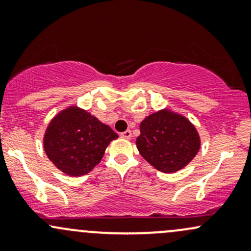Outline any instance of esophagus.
I'll list each match as a JSON object with an SVG mask.
<instances>
[{"label":"esophagus","mask_w":251,"mask_h":251,"mask_svg":"<svg viewBox=\"0 0 251 251\" xmlns=\"http://www.w3.org/2000/svg\"><path fill=\"white\" fill-rule=\"evenodd\" d=\"M120 137L124 138V139H129V138L132 137V132L129 131V129H126L125 132H123V133H120Z\"/></svg>","instance_id":"obj_1"}]
</instances>
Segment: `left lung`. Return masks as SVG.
Returning <instances> with one entry per match:
<instances>
[{"label": "left lung", "instance_id": "left-lung-1", "mask_svg": "<svg viewBox=\"0 0 251 251\" xmlns=\"http://www.w3.org/2000/svg\"><path fill=\"white\" fill-rule=\"evenodd\" d=\"M137 149L158 171L172 174L185 168L198 153L201 138L188 118L169 108L150 114L140 123Z\"/></svg>", "mask_w": 251, "mask_h": 251}]
</instances>
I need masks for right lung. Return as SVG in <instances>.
<instances>
[{
    "instance_id": "obj_1",
    "label": "right lung",
    "mask_w": 251,
    "mask_h": 251,
    "mask_svg": "<svg viewBox=\"0 0 251 251\" xmlns=\"http://www.w3.org/2000/svg\"><path fill=\"white\" fill-rule=\"evenodd\" d=\"M118 134L108 125L77 106L56 114L46 128L43 149L63 174L87 175L101 160L105 150Z\"/></svg>"
}]
</instances>
